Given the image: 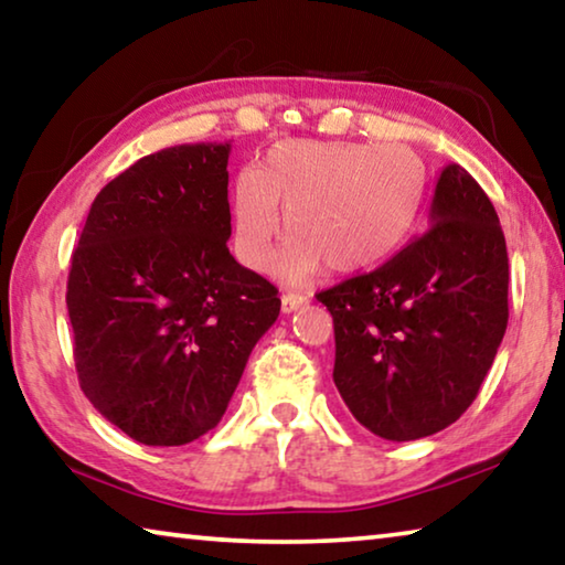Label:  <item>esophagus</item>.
<instances>
[{
  "label": "esophagus",
  "instance_id": "34e87169",
  "mask_svg": "<svg viewBox=\"0 0 565 565\" xmlns=\"http://www.w3.org/2000/svg\"><path fill=\"white\" fill-rule=\"evenodd\" d=\"M303 303H309V299H306L303 294H284L281 296V309H284V313H291V311H296V309H301Z\"/></svg>",
  "mask_w": 565,
  "mask_h": 565
}]
</instances>
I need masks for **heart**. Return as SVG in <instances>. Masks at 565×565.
<instances>
[{"label":"heart","mask_w":565,"mask_h":565,"mask_svg":"<svg viewBox=\"0 0 565 565\" xmlns=\"http://www.w3.org/2000/svg\"><path fill=\"white\" fill-rule=\"evenodd\" d=\"M424 196L426 167L406 145L281 141L259 169L236 177L234 252L248 269L269 271L286 218V281L309 279L323 264L337 274L371 269L406 242Z\"/></svg>","instance_id":"heart-1"}]
</instances>
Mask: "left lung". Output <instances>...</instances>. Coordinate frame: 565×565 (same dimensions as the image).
Instances as JSON below:
<instances>
[{"instance_id": "obj_1", "label": "left lung", "mask_w": 565, "mask_h": 565, "mask_svg": "<svg viewBox=\"0 0 565 565\" xmlns=\"http://www.w3.org/2000/svg\"><path fill=\"white\" fill-rule=\"evenodd\" d=\"M428 226L376 271L317 294L333 317V384L353 418L388 441L461 418L509 323L499 214L463 167L438 177Z\"/></svg>"}]
</instances>
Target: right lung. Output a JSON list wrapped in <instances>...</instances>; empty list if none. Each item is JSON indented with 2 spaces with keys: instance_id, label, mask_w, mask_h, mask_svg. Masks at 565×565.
Instances as JSON below:
<instances>
[{
  "instance_id": "1",
  "label": "right lung",
  "mask_w": 565,
  "mask_h": 565,
  "mask_svg": "<svg viewBox=\"0 0 565 565\" xmlns=\"http://www.w3.org/2000/svg\"><path fill=\"white\" fill-rule=\"evenodd\" d=\"M228 151L181 145L139 159L94 199L72 254L79 386L139 444L212 431L279 317L276 286L228 254Z\"/></svg>"
}]
</instances>
